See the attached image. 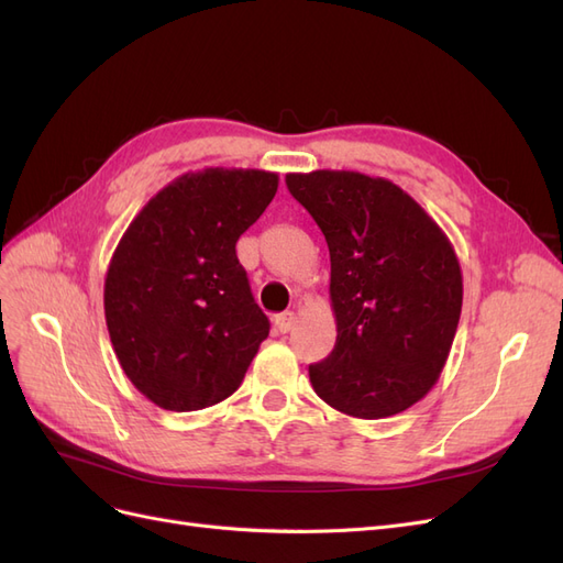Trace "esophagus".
Masks as SVG:
<instances>
[{
    "mask_svg": "<svg viewBox=\"0 0 563 563\" xmlns=\"http://www.w3.org/2000/svg\"><path fill=\"white\" fill-rule=\"evenodd\" d=\"M294 327H296L294 312H284V314H277V317H275V329H277L279 333H288Z\"/></svg>",
    "mask_w": 563,
    "mask_h": 563,
    "instance_id": "esophagus-1",
    "label": "esophagus"
}]
</instances>
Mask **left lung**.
<instances>
[{
    "instance_id": "8db88e82",
    "label": "left lung",
    "mask_w": 563,
    "mask_h": 563,
    "mask_svg": "<svg viewBox=\"0 0 563 563\" xmlns=\"http://www.w3.org/2000/svg\"><path fill=\"white\" fill-rule=\"evenodd\" d=\"M327 236L335 345L310 366L317 397L380 420L420 401L446 366L463 310V272L446 232L387 178L319 168L286 174Z\"/></svg>"
}]
</instances>
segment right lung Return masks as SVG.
<instances>
[{"mask_svg": "<svg viewBox=\"0 0 563 563\" xmlns=\"http://www.w3.org/2000/svg\"><path fill=\"white\" fill-rule=\"evenodd\" d=\"M279 176L209 166L164 185L135 213L106 275L110 343L133 387L166 411L228 399L269 333L236 240Z\"/></svg>", "mask_w": 563, "mask_h": 563, "instance_id": "right-lung-1", "label": "right lung"}]
</instances>
